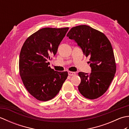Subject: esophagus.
I'll return each mask as SVG.
<instances>
[{"label":"esophagus","instance_id":"esophagus-1","mask_svg":"<svg viewBox=\"0 0 129 129\" xmlns=\"http://www.w3.org/2000/svg\"><path fill=\"white\" fill-rule=\"evenodd\" d=\"M68 74L70 76H74L76 74V73L73 72H68Z\"/></svg>","mask_w":129,"mask_h":129}]
</instances>
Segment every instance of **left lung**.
Here are the masks:
<instances>
[{"label": "left lung", "instance_id": "8db88e82", "mask_svg": "<svg viewBox=\"0 0 129 129\" xmlns=\"http://www.w3.org/2000/svg\"><path fill=\"white\" fill-rule=\"evenodd\" d=\"M67 36L74 40L84 55L90 57L91 73L78 74L81 78L79 92L89 99L100 97L108 89L116 70L111 43L102 32L86 25L73 27Z\"/></svg>", "mask_w": 129, "mask_h": 129}]
</instances>
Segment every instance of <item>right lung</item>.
<instances>
[{
    "instance_id": "obj_1",
    "label": "right lung",
    "mask_w": 129,
    "mask_h": 129,
    "mask_svg": "<svg viewBox=\"0 0 129 129\" xmlns=\"http://www.w3.org/2000/svg\"><path fill=\"white\" fill-rule=\"evenodd\" d=\"M69 28H44L27 38L19 56V73L24 86L33 96L46 101L58 94L66 80L67 72L54 71L49 60L57 53Z\"/></svg>"
}]
</instances>
